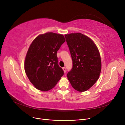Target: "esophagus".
Instances as JSON below:
<instances>
[{
  "label": "esophagus",
  "instance_id": "34e87169",
  "mask_svg": "<svg viewBox=\"0 0 125 125\" xmlns=\"http://www.w3.org/2000/svg\"><path fill=\"white\" fill-rule=\"evenodd\" d=\"M62 69H63V70L64 73H66V68H65V67H63Z\"/></svg>",
  "mask_w": 125,
  "mask_h": 125
}]
</instances>
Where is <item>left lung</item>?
Wrapping results in <instances>:
<instances>
[{
  "label": "left lung",
  "mask_w": 125,
  "mask_h": 125,
  "mask_svg": "<svg viewBox=\"0 0 125 125\" xmlns=\"http://www.w3.org/2000/svg\"><path fill=\"white\" fill-rule=\"evenodd\" d=\"M65 37L73 63L67 78L75 90L86 91L95 83L101 73L99 51L92 39L81 33L65 34Z\"/></svg>",
  "instance_id": "1"
}]
</instances>
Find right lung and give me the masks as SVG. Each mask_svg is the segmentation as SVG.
<instances>
[{"instance_id":"add662e5","label":"right lung","mask_w":125,"mask_h":125,"mask_svg":"<svg viewBox=\"0 0 125 125\" xmlns=\"http://www.w3.org/2000/svg\"><path fill=\"white\" fill-rule=\"evenodd\" d=\"M65 42L63 34L47 32L38 35L26 54L24 69L30 82L37 89L53 88L64 74L58 64L57 52Z\"/></svg>"}]
</instances>
